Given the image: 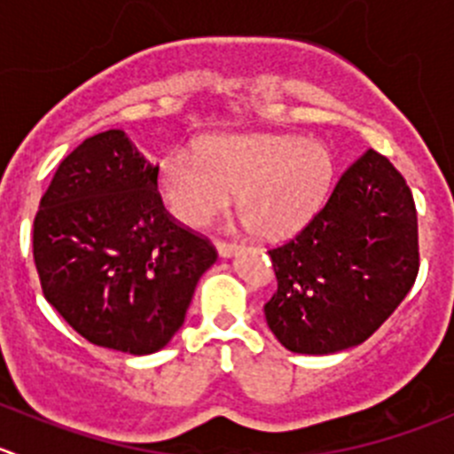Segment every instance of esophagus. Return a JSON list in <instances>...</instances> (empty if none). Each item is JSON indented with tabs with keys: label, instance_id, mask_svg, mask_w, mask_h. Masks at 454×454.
I'll return each instance as SVG.
<instances>
[{
	"label": "esophagus",
	"instance_id": "esophagus-1",
	"mask_svg": "<svg viewBox=\"0 0 454 454\" xmlns=\"http://www.w3.org/2000/svg\"><path fill=\"white\" fill-rule=\"evenodd\" d=\"M217 253H219V257H223V259H228V257H232V254H237V250H239V246L237 244H231V241H217Z\"/></svg>",
	"mask_w": 454,
	"mask_h": 454
}]
</instances>
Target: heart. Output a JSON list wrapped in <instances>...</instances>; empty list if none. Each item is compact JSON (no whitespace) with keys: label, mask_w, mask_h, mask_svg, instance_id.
Segmentation results:
<instances>
[{"label":"heart","mask_w":454,"mask_h":454,"mask_svg":"<svg viewBox=\"0 0 454 454\" xmlns=\"http://www.w3.org/2000/svg\"><path fill=\"white\" fill-rule=\"evenodd\" d=\"M334 157L324 142L290 135L219 137L200 153L177 151L164 161L161 200L177 222L208 226L239 191V210L263 239L301 231L325 204Z\"/></svg>","instance_id":"obj_1"}]
</instances>
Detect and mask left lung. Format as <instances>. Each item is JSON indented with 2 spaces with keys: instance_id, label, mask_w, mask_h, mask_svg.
Returning <instances> with one entry per match:
<instances>
[{
  "instance_id": "8db88e82",
  "label": "left lung",
  "mask_w": 454,
  "mask_h": 454,
  "mask_svg": "<svg viewBox=\"0 0 454 454\" xmlns=\"http://www.w3.org/2000/svg\"><path fill=\"white\" fill-rule=\"evenodd\" d=\"M268 254L277 293L263 312L284 348L333 355L364 344L419 270L417 208L406 179L371 148L339 177L306 228Z\"/></svg>"
}]
</instances>
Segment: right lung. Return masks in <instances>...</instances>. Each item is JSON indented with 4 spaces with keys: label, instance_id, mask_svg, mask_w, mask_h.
I'll list each match as a JSON object with an SVG mask.
<instances>
[{
    "label": "right lung",
    "instance_id": "obj_1",
    "mask_svg": "<svg viewBox=\"0 0 454 454\" xmlns=\"http://www.w3.org/2000/svg\"><path fill=\"white\" fill-rule=\"evenodd\" d=\"M157 175L124 130L88 137L59 164L33 228L46 301L90 344L129 355L168 344L217 262L166 213Z\"/></svg>",
    "mask_w": 454,
    "mask_h": 454
}]
</instances>
